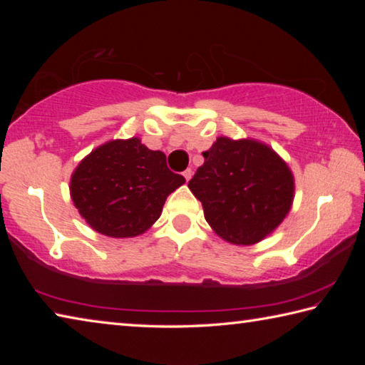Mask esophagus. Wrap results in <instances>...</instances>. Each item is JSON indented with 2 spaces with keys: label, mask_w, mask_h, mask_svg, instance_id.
<instances>
[{
  "label": "esophagus",
  "mask_w": 365,
  "mask_h": 365,
  "mask_svg": "<svg viewBox=\"0 0 365 365\" xmlns=\"http://www.w3.org/2000/svg\"><path fill=\"white\" fill-rule=\"evenodd\" d=\"M191 175H193V170H191V169H187V170L183 172V177H185V180H187V182L190 180Z\"/></svg>",
  "instance_id": "esophagus-1"
}]
</instances>
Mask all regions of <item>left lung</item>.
Listing matches in <instances>:
<instances>
[{
  "label": "left lung",
  "instance_id": "8db88e82",
  "mask_svg": "<svg viewBox=\"0 0 365 365\" xmlns=\"http://www.w3.org/2000/svg\"><path fill=\"white\" fill-rule=\"evenodd\" d=\"M188 182L212 230L233 245H255L287 217L294 197L292 170L256 140L219 137Z\"/></svg>",
  "mask_w": 365,
  "mask_h": 365
}]
</instances>
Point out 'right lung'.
<instances>
[{
  "instance_id": "add662e5",
  "label": "right lung",
  "mask_w": 365,
  "mask_h": 365,
  "mask_svg": "<svg viewBox=\"0 0 365 365\" xmlns=\"http://www.w3.org/2000/svg\"><path fill=\"white\" fill-rule=\"evenodd\" d=\"M183 183L163 151L133 137L108 141L82 159L71 177V196L95 232L130 238L159 219L168 196Z\"/></svg>"
}]
</instances>
